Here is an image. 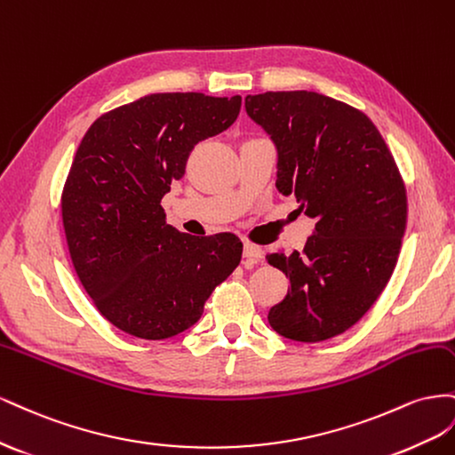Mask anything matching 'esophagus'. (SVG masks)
<instances>
[{
	"label": "esophagus",
	"instance_id": "esophagus-1",
	"mask_svg": "<svg viewBox=\"0 0 455 455\" xmlns=\"http://www.w3.org/2000/svg\"><path fill=\"white\" fill-rule=\"evenodd\" d=\"M243 257L250 259V261H253V263H257L259 259L263 257V250L259 248V245H255V243L245 242V243H243Z\"/></svg>",
	"mask_w": 455,
	"mask_h": 455
}]
</instances>
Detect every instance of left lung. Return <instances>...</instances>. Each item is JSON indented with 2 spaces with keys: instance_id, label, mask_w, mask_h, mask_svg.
I'll return each mask as SVG.
<instances>
[{
  "instance_id": "obj_1",
  "label": "left lung",
  "mask_w": 455,
  "mask_h": 455,
  "mask_svg": "<svg viewBox=\"0 0 455 455\" xmlns=\"http://www.w3.org/2000/svg\"><path fill=\"white\" fill-rule=\"evenodd\" d=\"M245 112L276 148V188L316 219L305 250L275 251L290 278L270 308L276 333L318 343L347 331L381 295L406 228V188L364 112L315 91L245 97Z\"/></svg>"
}]
</instances>
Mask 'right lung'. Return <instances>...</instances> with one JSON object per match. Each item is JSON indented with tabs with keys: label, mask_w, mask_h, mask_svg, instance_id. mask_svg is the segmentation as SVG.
Masks as SVG:
<instances>
[{
	"label": "right lung",
	"mask_w": 455,
	"mask_h": 455,
	"mask_svg": "<svg viewBox=\"0 0 455 455\" xmlns=\"http://www.w3.org/2000/svg\"><path fill=\"white\" fill-rule=\"evenodd\" d=\"M240 107V95L154 93L102 114L77 147L62 225L77 278L118 330L150 341L188 330L240 265L238 236H190L160 205L192 148L235 124Z\"/></svg>",
	"instance_id": "1"
}]
</instances>
